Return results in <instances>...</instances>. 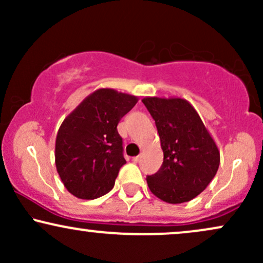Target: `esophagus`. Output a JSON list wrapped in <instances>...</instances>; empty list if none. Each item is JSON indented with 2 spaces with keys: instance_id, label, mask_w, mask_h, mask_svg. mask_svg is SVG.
I'll return each mask as SVG.
<instances>
[{
  "instance_id": "34e87169",
  "label": "esophagus",
  "mask_w": 263,
  "mask_h": 263,
  "mask_svg": "<svg viewBox=\"0 0 263 263\" xmlns=\"http://www.w3.org/2000/svg\"><path fill=\"white\" fill-rule=\"evenodd\" d=\"M141 158H142L141 155L140 156H136V157H134V158H132V161H134L135 163H137V162L141 161Z\"/></svg>"
}]
</instances>
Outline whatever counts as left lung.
<instances>
[{"instance_id": "8db88e82", "label": "left lung", "mask_w": 263, "mask_h": 263, "mask_svg": "<svg viewBox=\"0 0 263 263\" xmlns=\"http://www.w3.org/2000/svg\"><path fill=\"white\" fill-rule=\"evenodd\" d=\"M156 122L163 163L147 176L151 192L171 204L192 200L215 177L220 153L194 107L183 99L142 100Z\"/></svg>"}]
</instances>
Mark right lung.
<instances>
[{"label":"right lung","instance_id":"obj_1","mask_svg":"<svg viewBox=\"0 0 263 263\" xmlns=\"http://www.w3.org/2000/svg\"><path fill=\"white\" fill-rule=\"evenodd\" d=\"M136 102V96L99 89L62 123L55 141V165L65 188L77 198L91 200L114 188L126 163L117 125Z\"/></svg>","mask_w":263,"mask_h":263}]
</instances>
